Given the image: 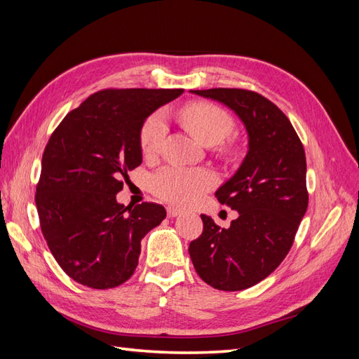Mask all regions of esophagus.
Listing matches in <instances>:
<instances>
[{
	"label": "esophagus",
	"mask_w": 359,
	"mask_h": 359,
	"mask_svg": "<svg viewBox=\"0 0 359 359\" xmlns=\"http://www.w3.org/2000/svg\"><path fill=\"white\" fill-rule=\"evenodd\" d=\"M168 217H177L181 214V210L175 208V206H168Z\"/></svg>",
	"instance_id": "esophagus-1"
}]
</instances>
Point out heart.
<instances>
[{"mask_svg":"<svg viewBox=\"0 0 359 359\" xmlns=\"http://www.w3.org/2000/svg\"><path fill=\"white\" fill-rule=\"evenodd\" d=\"M181 119L189 132L203 145H215L232 132L233 121L222 107L211 103H191L181 111ZM168 133V118L157 111L140 130V148L147 157L156 156ZM215 178L206 169L166 168L151 180V187L158 198L172 203L189 205L208 191Z\"/></svg>","mask_w":359,"mask_h":359,"instance_id":"b5f03b06","label":"heart"}]
</instances>
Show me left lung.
<instances>
[{"mask_svg": "<svg viewBox=\"0 0 359 359\" xmlns=\"http://www.w3.org/2000/svg\"><path fill=\"white\" fill-rule=\"evenodd\" d=\"M190 93L229 107L247 133L240 168L215 191L238 219L224 229L202 214L203 232L189 247L205 283L243 290L273 273L293 244L309 205L306 153L287 116L260 94L236 88Z\"/></svg>", "mask_w": 359, "mask_h": 359, "instance_id": "left-lung-1", "label": "left lung"}]
</instances>
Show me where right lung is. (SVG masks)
Returning <instances> with one entry per match:
<instances>
[{"instance_id": "obj_1", "label": "right lung", "mask_w": 359, "mask_h": 359, "mask_svg": "<svg viewBox=\"0 0 359 359\" xmlns=\"http://www.w3.org/2000/svg\"><path fill=\"white\" fill-rule=\"evenodd\" d=\"M182 90H103L66 115L41 158L36 206L43 236L64 273L93 289L133 276L142 238L166 210L116 201L123 178L142 163L140 130Z\"/></svg>"}]
</instances>
